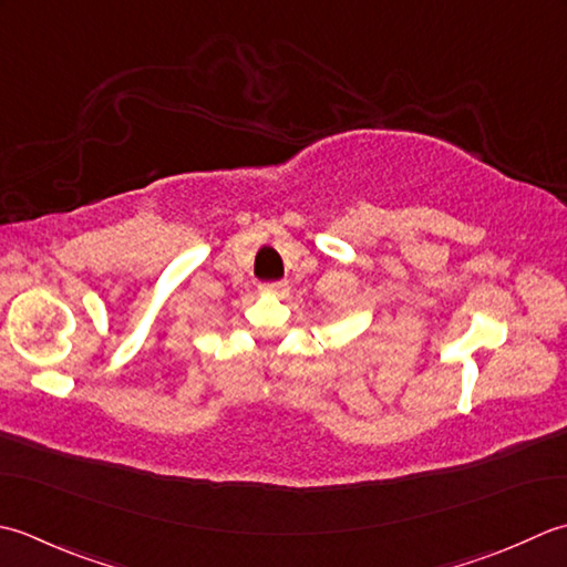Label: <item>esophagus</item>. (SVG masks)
I'll list each match as a JSON object with an SVG mask.
<instances>
[{"instance_id": "34e87169", "label": "esophagus", "mask_w": 567, "mask_h": 567, "mask_svg": "<svg viewBox=\"0 0 567 567\" xmlns=\"http://www.w3.org/2000/svg\"><path fill=\"white\" fill-rule=\"evenodd\" d=\"M261 291L284 293V291H288V284L286 281H267V284H261Z\"/></svg>"}]
</instances>
